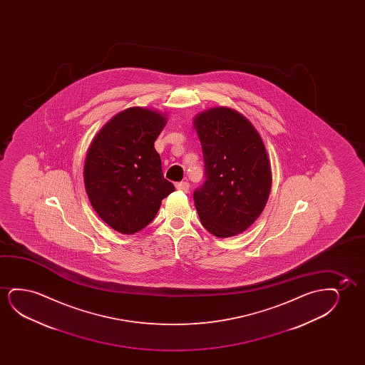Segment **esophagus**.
Listing matches in <instances>:
<instances>
[{"mask_svg":"<svg viewBox=\"0 0 365 365\" xmlns=\"http://www.w3.org/2000/svg\"><path fill=\"white\" fill-rule=\"evenodd\" d=\"M175 188L178 190H182V192H188L190 190V183L188 182H180V183H175Z\"/></svg>","mask_w":365,"mask_h":365,"instance_id":"34e87169","label":"esophagus"}]
</instances>
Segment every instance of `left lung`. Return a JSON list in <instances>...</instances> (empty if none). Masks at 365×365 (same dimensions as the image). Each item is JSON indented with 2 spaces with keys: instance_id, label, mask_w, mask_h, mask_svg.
<instances>
[{
  "instance_id": "1",
  "label": "left lung",
  "mask_w": 365,
  "mask_h": 365,
  "mask_svg": "<svg viewBox=\"0 0 365 365\" xmlns=\"http://www.w3.org/2000/svg\"><path fill=\"white\" fill-rule=\"evenodd\" d=\"M205 180L195 190L200 223L218 238L243 233L264 210L272 170L258 130L238 110L217 106L195 115Z\"/></svg>"
}]
</instances>
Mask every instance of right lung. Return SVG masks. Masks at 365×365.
Listing matches in <instances>:
<instances>
[{"label":"right lung","instance_id":"obj_1","mask_svg":"<svg viewBox=\"0 0 365 365\" xmlns=\"http://www.w3.org/2000/svg\"><path fill=\"white\" fill-rule=\"evenodd\" d=\"M165 123L160 110L130 107L101 128L87 150L86 193L101 220L118 233L143 230L175 190L163 177L155 148Z\"/></svg>","mask_w":365,"mask_h":365}]
</instances>
